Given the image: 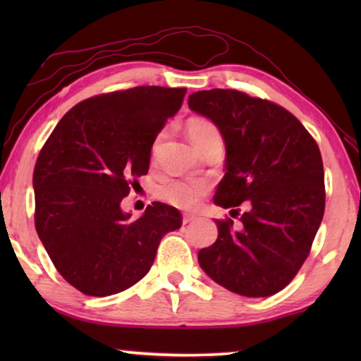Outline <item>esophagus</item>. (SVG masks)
<instances>
[{
  "label": "esophagus",
  "mask_w": 361,
  "mask_h": 361,
  "mask_svg": "<svg viewBox=\"0 0 361 361\" xmlns=\"http://www.w3.org/2000/svg\"><path fill=\"white\" fill-rule=\"evenodd\" d=\"M195 219H197L195 215H189V214H187V215L182 216V221H184V225H185V224H190V221H194Z\"/></svg>",
  "instance_id": "obj_1"
}]
</instances>
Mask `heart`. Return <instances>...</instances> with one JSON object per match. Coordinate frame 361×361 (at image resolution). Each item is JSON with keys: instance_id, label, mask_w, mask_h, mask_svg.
Returning a JSON list of instances; mask_svg holds the SVG:
<instances>
[{"instance_id": "1", "label": "heart", "mask_w": 361, "mask_h": 361, "mask_svg": "<svg viewBox=\"0 0 361 361\" xmlns=\"http://www.w3.org/2000/svg\"><path fill=\"white\" fill-rule=\"evenodd\" d=\"M187 135H189L190 141L194 142L197 149H200L210 140L220 137V133L214 123L204 120V118H194V120L187 123ZM205 192L207 185L204 182L185 179L167 180L159 189L162 199L172 205L179 207V209H192V207H195Z\"/></svg>"}]
</instances>
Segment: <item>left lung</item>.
Here are the masks:
<instances>
[{
	"mask_svg": "<svg viewBox=\"0 0 361 361\" xmlns=\"http://www.w3.org/2000/svg\"><path fill=\"white\" fill-rule=\"evenodd\" d=\"M189 108L209 118L225 142V176L215 205L245 202L240 226L216 220L219 238L199 251L205 274L231 293L268 298L288 286L309 256L325 209L317 142L294 115L236 90H202ZM233 215V214H231Z\"/></svg>",
	"mask_w": 361,
	"mask_h": 361,
	"instance_id": "8db88e82",
	"label": "left lung"
}]
</instances>
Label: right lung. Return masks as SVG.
<instances>
[{"mask_svg":"<svg viewBox=\"0 0 361 361\" xmlns=\"http://www.w3.org/2000/svg\"><path fill=\"white\" fill-rule=\"evenodd\" d=\"M185 88L136 87L83 100L67 111L34 167L36 230L59 273L87 295L118 294L145 278L176 207L152 202L140 219L123 197L147 174L151 147Z\"/></svg>","mask_w":361,"mask_h":361,"instance_id":"add662e5","label":"right lung"}]
</instances>
